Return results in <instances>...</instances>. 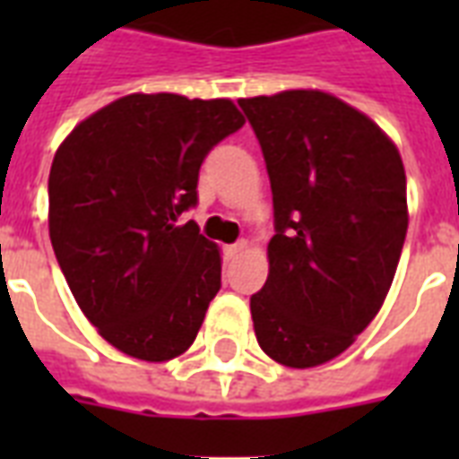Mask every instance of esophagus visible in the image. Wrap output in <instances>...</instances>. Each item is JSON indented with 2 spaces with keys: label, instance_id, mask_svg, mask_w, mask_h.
<instances>
[{
  "label": "esophagus",
  "instance_id": "34e87169",
  "mask_svg": "<svg viewBox=\"0 0 459 459\" xmlns=\"http://www.w3.org/2000/svg\"><path fill=\"white\" fill-rule=\"evenodd\" d=\"M245 247H247V243H245V240H238V243L229 245V247L223 250V252H226V259H236L238 255L245 250Z\"/></svg>",
  "mask_w": 459,
  "mask_h": 459
}]
</instances>
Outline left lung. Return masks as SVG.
Returning a JSON list of instances; mask_svg holds the SVG:
<instances>
[{
    "mask_svg": "<svg viewBox=\"0 0 459 459\" xmlns=\"http://www.w3.org/2000/svg\"><path fill=\"white\" fill-rule=\"evenodd\" d=\"M272 180L269 279L250 298L259 348L307 369L384 305L407 233L403 159L362 111L319 90L238 100Z\"/></svg>",
    "mask_w": 459,
    "mask_h": 459,
    "instance_id": "left-lung-1",
    "label": "left lung"
}]
</instances>
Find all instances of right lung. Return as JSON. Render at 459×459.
Instances as JSON below:
<instances>
[{"instance_id": "1", "label": "right lung", "mask_w": 459, "mask_h": 459, "mask_svg": "<svg viewBox=\"0 0 459 459\" xmlns=\"http://www.w3.org/2000/svg\"><path fill=\"white\" fill-rule=\"evenodd\" d=\"M243 124L230 100L128 95L54 154V255L82 314L126 355L164 362L193 345L221 257L183 212L197 204L204 157Z\"/></svg>"}]
</instances>
